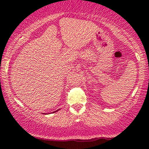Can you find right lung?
<instances>
[{"label": "right lung", "mask_w": 149, "mask_h": 149, "mask_svg": "<svg viewBox=\"0 0 149 149\" xmlns=\"http://www.w3.org/2000/svg\"><path fill=\"white\" fill-rule=\"evenodd\" d=\"M58 110H60V109H58V110H56V111H55V112H58Z\"/></svg>", "instance_id": "1"}]
</instances>
